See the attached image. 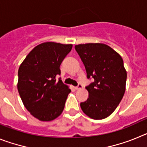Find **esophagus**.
I'll list each match as a JSON object with an SVG mask.
<instances>
[{"mask_svg":"<svg viewBox=\"0 0 147 147\" xmlns=\"http://www.w3.org/2000/svg\"><path fill=\"white\" fill-rule=\"evenodd\" d=\"M75 89L76 90H80V89H82V85H78V86H76V87H75Z\"/></svg>","mask_w":147,"mask_h":147,"instance_id":"esophagus-1","label":"esophagus"}]
</instances>
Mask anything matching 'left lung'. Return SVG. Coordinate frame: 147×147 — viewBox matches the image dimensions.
<instances>
[{"label": "left lung", "mask_w": 147, "mask_h": 147, "mask_svg": "<svg viewBox=\"0 0 147 147\" xmlns=\"http://www.w3.org/2000/svg\"><path fill=\"white\" fill-rule=\"evenodd\" d=\"M87 72V77L94 82L86 89L89 96L80 104L84 113L96 120L108 117L114 112L124 96L127 71L121 57L112 48L103 43L75 45Z\"/></svg>", "instance_id": "8db88e82"}]
</instances>
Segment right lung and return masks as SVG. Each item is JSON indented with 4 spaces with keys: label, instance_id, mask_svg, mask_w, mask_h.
<instances>
[{
    "label": "right lung",
    "instance_id": "1",
    "mask_svg": "<svg viewBox=\"0 0 147 147\" xmlns=\"http://www.w3.org/2000/svg\"><path fill=\"white\" fill-rule=\"evenodd\" d=\"M72 47V44L43 42L34 48L20 65L18 92L26 108L38 120L52 121L64 110L71 90L56 77Z\"/></svg>",
    "mask_w": 147,
    "mask_h": 147
}]
</instances>
